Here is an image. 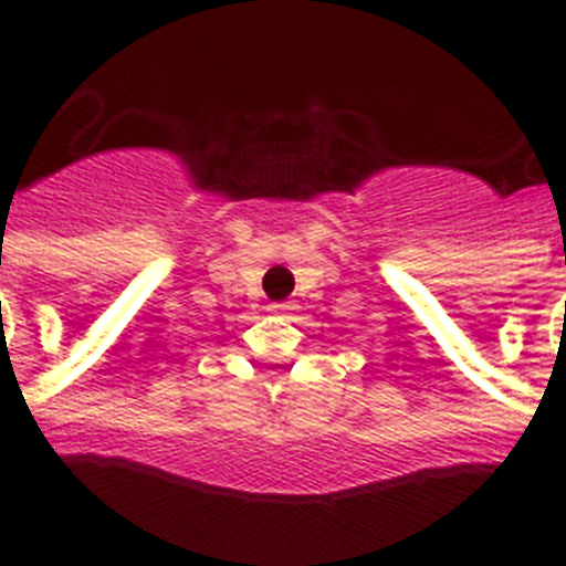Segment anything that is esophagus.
Returning a JSON list of instances; mask_svg holds the SVG:
<instances>
[{
	"label": "esophagus",
	"instance_id": "34e87169",
	"mask_svg": "<svg viewBox=\"0 0 566 566\" xmlns=\"http://www.w3.org/2000/svg\"><path fill=\"white\" fill-rule=\"evenodd\" d=\"M268 311L273 313V316H290V313L296 311V307H293V304H290V302H273L268 307Z\"/></svg>",
	"mask_w": 566,
	"mask_h": 566
}]
</instances>
